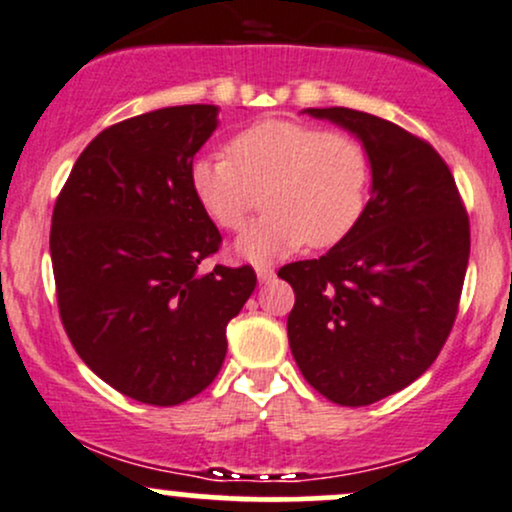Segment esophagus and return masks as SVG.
Instances as JSON below:
<instances>
[{
	"label": "esophagus",
	"instance_id": "obj_1",
	"mask_svg": "<svg viewBox=\"0 0 512 512\" xmlns=\"http://www.w3.org/2000/svg\"><path fill=\"white\" fill-rule=\"evenodd\" d=\"M256 275H258V283H271V280H275V268L256 266Z\"/></svg>",
	"mask_w": 512,
	"mask_h": 512
}]
</instances>
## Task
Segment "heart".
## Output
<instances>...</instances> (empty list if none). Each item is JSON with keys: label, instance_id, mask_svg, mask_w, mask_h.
<instances>
[{"label": "heart", "instance_id": "obj_1", "mask_svg": "<svg viewBox=\"0 0 512 512\" xmlns=\"http://www.w3.org/2000/svg\"><path fill=\"white\" fill-rule=\"evenodd\" d=\"M191 191L215 225L239 232L256 208L237 251L254 263L287 256L300 246L338 244L358 227L370 195V157L348 132L295 120H261L227 142V157H200Z\"/></svg>", "mask_w": 512, "mask_h": 512}]
</instances>
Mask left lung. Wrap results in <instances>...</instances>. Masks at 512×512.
I'll return each instance as SVG.
<instances>
[{
  "mask_svg": "<svg viewBox=\"0 0 512 512\" xmlns=\"http://www.w3.org/2000/svg\"><path fill=\"white\" fill-rule=\"evenodd\" d=\"M304 113L363 142L372 191L346 239L278 271L295 290L287 338L319 394L367 406L409 387L445 346L469 263V217L426 140L353 108Z\"/></svg>",
  "mask_w": 512,
  "mask_h": 512,
  "instance_id": "1",
  "label": "left lung"
}]
</instances>
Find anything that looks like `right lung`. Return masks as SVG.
<instances>
[{
  "label": "right lung",
  "mask_w": 512,
  "mask_h": 512,
  "mask_svg": "<svg viewBox=\"0 0 512 512\" xmlns=\"http://www.w3.org/2000/svg\"><path fill=\"white\" fill-rule=\"evenodd\" d=\"M217 106H169L111 125L57 195L50 256L60 319L103 382L152 406L193 399L227 355V324L256 287L251 266L200 261L220 229L191 191Z\"/></svg>",
  "instance_id": "1"
}]
</instances>
